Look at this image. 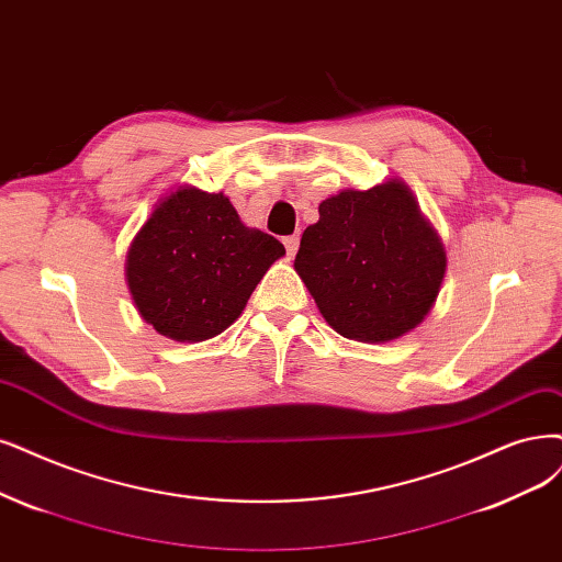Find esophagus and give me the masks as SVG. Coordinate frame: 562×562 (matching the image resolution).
Masks as SVG:
<instances>
[{"label":"esophagus","mask_w":562,"mask_h":562,"mask_svg":"<svg viewBox=\"0 0 562 562\" xmlns=\"http://www.w3.org/2000/svg\"><path fill=\"white\" fill-rule=\"evenodd\" d=\"M284 247H286V255L294 257L299 252V236H286Z\"/></svg>","instance_id":"34e87169"}]
</instances>
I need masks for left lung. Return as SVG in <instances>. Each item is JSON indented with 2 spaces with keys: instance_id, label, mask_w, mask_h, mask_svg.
Wrapping results in <instances>:
<instances>
[{
  "instance_id": "obj_1",
  "label": "left lung",
  "mask_w": 562,
  "mask_h": 562,
  "mask_svg": "<svg viewBox=\"0 0 562 562\" xmlns=\"http://www.w3.org/2000/svg\"><path fill=\"white\" fill-rule=\"evenodd\" d=\"M294 268L340 336L389 342L430 313L447 255L407 184L389 180L322 201Z\"/></svg>"
}]
</instances>
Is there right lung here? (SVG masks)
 Returning a JSON list of instances; mask_svg holds the SVG:
<instances>
[{
  "instance_id": "obj_1",
  "label": "right lung",
  "mask_w": 562,
  "mask_h": 562,
  "mask_svg": "<svg viewBox=\"0 0 562 562\" xmlns=\"http://www.w3.org/2000/svg\"><path fill=\"white\" fill-rule=\"evenodd\" d=\"M284 245L240 222L222 192L180 187L161 199L127 252V284L140 317L178 342L232 326Z\"/></svg>"
}]
</instances>
